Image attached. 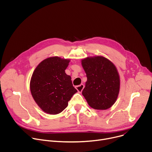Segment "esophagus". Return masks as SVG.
Instances as JSON below:
<instances>
[{
	"instance_id": "esophagus-1",
	"label": "esophagus",
	"mask_w": 152,
	"mask_h": 152,
	"mask_svg": "<svg viewBox=\"0 0 152 152\" xmlns=\"http://www.w3.org/2000/svg\"><path fill=\"white\" fill-rule=\"evenodd\" d=\"M76 88L77 89V90L79 92V93H81L83 90V89L84 88V85L83 84H80V85H78V86H76Z\"/></svg>"
}]
</instances>
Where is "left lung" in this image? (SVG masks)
Segmentation results:
<instances>
[{
    "label": "left lung",
    "instance_id": "obj_1",
    "mask_svg": "<svg viewBox=\"0 0 152 152\" xmlns=\"http://www.w3.org/2000/svg\"><path fill=\"white\" fill-rule=\"evenodd\" d=\"M87 81L82 95L95 110H104L115 102L120 90V77L114 65L103 56L82 60Z\"/></svg>",
    "mask_w": 152,
    "mask_h": 152
}]
</instances>
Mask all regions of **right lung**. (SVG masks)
I'll return each mask as SVG.
<instances>
[{"instance_id": "obj_1", "label": "right lung", "mask_w": 152, "mask_h": 152, "mask_svg": "<svg viewBox=\"0 0 152 152\" xmlns=\"http://www.w3.org/2000/svg\"><path fill=\"white\" fill-rule=\"evenodd\" d=\"M69 59L52 57L42 61L35 69L30 83L32 96L41 109L57 114L66 109L77 90L70 76L65 73Z\"/></svg>"}]
</instances>
